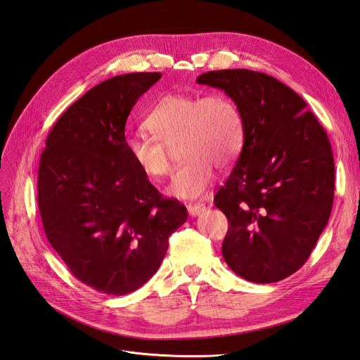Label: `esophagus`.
Here are the masks:
<instances>
[{"label":"esophagus","mask_w":360,"mask_h":360,"mask_svg":"<svg viewBox=\"0 0 360 360\" xmlns=\"http://www.w3.org/2000/svg\"><path fill=\"white\" fill-rule=\"evenodd\" d=\"M205 210V204H189L188 205V212H189V214L192 216V217H195V216H200L202 212Z\"/></svg>","instance_id":"34e87169"}]
</instances>
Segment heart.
Listing matches in <instances>:
<instances>
[{"mask_svg":"<svg viewBox=\"0 0 360 360\" xmlns=\"http://www.w3.org/2000/svg\"><path fill=\"white\" fill-rule=\"evenodd\" d=\"M144 127L153 138L124 139L129 160L144 176L159 180L171 172V150L180 144L186 163L174 174L168 193L181 200L202 197L213 181V167H233L245 141L240 108L224 93H168L148 111Z\"/></svg>","mask_w":360,"mask_h":360,"instance_id":"heart-1","label":"heart"}]
</instances>
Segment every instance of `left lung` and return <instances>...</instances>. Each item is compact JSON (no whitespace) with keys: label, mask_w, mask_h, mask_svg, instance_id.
Segmentation results:
<instances>
[{"label":"left lung","mask_w":360,"mask_h":360,"mask_svg":"<svg viewBox=\"0 0 360 360\" xmlns=\"http://www.w3.org/2000/svg\"><path fill=\"white\" fill-rule=\"evenodd\" d=\"M197 82L224 90L243 115L242 153L214 197L228 219L225 263L257 284L285 279L309 258L332 212L328 134L307 102L274 76L228 69Z\"/></svg>","instance_id":"8db88e82"}]
</instances>
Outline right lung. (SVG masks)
<instances>
[{"mask_svg": "<svg viewBox=\"0 0 360 360\" xmlns=\"http://www.w3.org/2000/svg\"><path fill=\"white\" fill-rule=\"evenodd\" d=\"M159 72L93 86L53 124L41 151L37 202L52 248L82 284L111 296L156 274L188 210L151 184L124 150V126Z\"/></svg>", "mask_w": 360, "mask_h": 360, "instance_id": "1", "label": "right lung"}]
</instances>
